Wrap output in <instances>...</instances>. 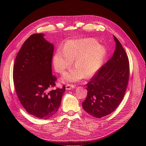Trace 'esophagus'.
<instances>
[{
  "label": "esophagus",
  "mask_w": 146,
  "mask_h": 146,
  "mask_svg": "<svg viewBox=\"0 0 146 146\" xmlns=\"http://www.w3.org/2000/svg\"><path fill=\"white\" fill-rule=\"evenodd\" d=\"M75 88V86L73 85V84H68L66 86V90H70L72 89H73Z\"/></svg>",
  "instance_id": "1"
}]
</instances>
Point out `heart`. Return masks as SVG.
Wrapping results in <instances>:
<instances>
[{
    "mask_svg": "<svg viewBox=\"0 0 146 146\" xmlns=\"http://www.w3.org/2000/svg\"><path fill=\"white\" fill-rule=\"evenodd\" d=\"M106 49L92 38L68 40L65 47H59L53 57L55 70L63 73L72 64L76 67L66 73L62 80L76 82L93 74L102 65L106 55Z\"/></svg>",
    "mask_w": 146,
    "mask_h": 146,
    "instance_id": "obj_1",
    "label": "heart"
}]
</instances>
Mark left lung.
Instances as JSON below:
<instances>
[{
	"instance_id": "1",
	"label": "left lung",
	"mask_w": 146,
	"mask_h": 146,
	"mask_svg": "<svg viewBox=\"0 0 146 146\" xmlns=\"http://www.w3.org/2000/svg\"><path fill=\"white\" fill-rule=\"evenodd\" d=\"M115 50L113 56L87 84L88 93L82 105L94 117L111 114L121 102L129 77L128 56L119 40L113 36Z\"/></svg>"
}]
</instances>
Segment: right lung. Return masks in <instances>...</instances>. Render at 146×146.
Instances as JSON below:
<instances>
[{
	"label": "right lung",
	"instance_id": "1",
	"mask_svg": "<svg viewBox=\"0 0 146 146\" xmlns=\"http://www.w3.org/2000/svg\"><path fill=\"white\" fill-rule=\"evenodd\" d=\"M43 33L32 35L18 52L13 69L15 89L20 103L30 114L46 119L58 110L65 87L55 86L51 62L54 46Z\"/></svg>",
	"mask_w": 146,
	"mask_h": 146
}]
</instances>
